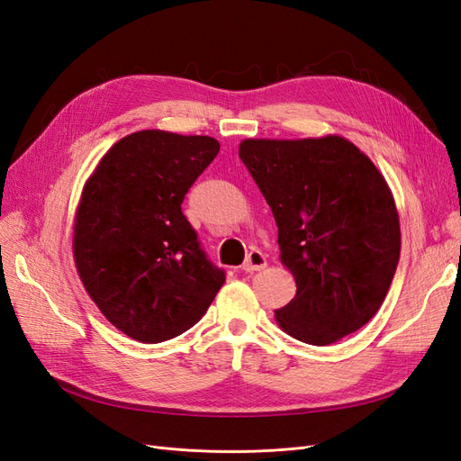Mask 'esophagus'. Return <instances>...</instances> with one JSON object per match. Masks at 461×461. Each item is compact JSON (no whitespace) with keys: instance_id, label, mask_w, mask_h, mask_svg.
Wrapping results in <instances>:
<instances>
[{"instance_id":"34e87169","label":"esophagus","mask_w":461,"mask_h":461,"mask_svg":"<svg viewBox=\"0 0 461 461\" xmlns=\"http://www.w3.org/2000/svg\"><path fill=\"white\" fill-rule=\"evenodd\" d=\"M265 265H267V259H265V256L259 252V249H252L246 256V261L242 265V271L244 273H254V271H261Z\"/></svg>"}]
</instances>
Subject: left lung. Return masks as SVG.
<instances>
[{
  "mask_svg": "<svg viewBox=\"0 0 461 461\" xmlns=\"http://www.w3.org/2000/svg\"><path fill=\"white\" fill-rule=\"evenodd\" d=\"M239 156L267 200L296 296L275 310L296 340L327 346L379 312L400 259L384 176L340 136L244 140Z\"/></svg>",
  "mask_w": 461,
  "mask_h": 461,
  "instance_id": "8db88e82",
  "label": "left lung"
}]
</instances>
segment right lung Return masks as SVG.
Here are the masks:
<instances>
[{
    "instance_id": "obj_1",
    "label": "right lung",
    "mask_w": 461,
    "mask_h": 461,
    "mask_svg": "<svg viewBox=\"0 0 461 461\" xmlns=\"http://www.w3.org/2000/svg\"><path fill=\"white\" fill-rule=\"evenodd\" d=\"M217 153L215 138L140 131L105 153L82 190L73 236L80 281L134 340L183 334L225 283L180 207Z\"/></svg>"
}]
</instances>
